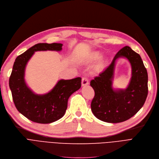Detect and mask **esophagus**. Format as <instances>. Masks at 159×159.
<instances>
[{
  "label": "esophagus",
  "mask_w": 159,
  "mask_h": 159,
  "mask_svg": "<svg viewBox=\"0 0 159 159\" xmlns=\"http://www.w3.org/2000/svg\"><path fill=\"white\" fill-rule=\"evenodd\" d=\"M89 84V81L88 80H87V78H83L81 80V85L82 86H86Z\"/></svg>",
  "instance_id": "34e87169"
}]
</instances>
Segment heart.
<instances>
[{
  "label": "heart",
  "mask_w": 159,
  "mask_h": 159,
  "mask_svg": "<svg viewBox=\"0 0 159 159\" xmlns=\"http://www.w3.org/2000/svg\"><path fill=\"white\" fill-rule=\"evenodd\" d=\"M101 58V54L98 52H95L92 54V57H91V59L93 61H98V60H99ZM103 64V63L102 64Z\"/></svg>",
  "instance_id": "1"
}]
</instances>
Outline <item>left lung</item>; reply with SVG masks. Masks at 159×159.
<instances>
[{
  "instance_id": "obj_1",
  "label": "left lung",
  "mask_w": 159,
  "mask_h": 159,
  "mask_svg": "<svg viewBox=\"0 0 159 159\" xmlns=\"http://www.w3.org/2000/svg\"><path fill=\"white\" fill-rule=\"evenodd\" d=\"M120 57H125L132 68V77L125 89L113 88L115 64ZM148 75L139 54L128 46L117 52L112 62L99 75L91 81L95 91L91 111L103 122L119 123L132 118L143 106L148 94Z\"/></svg>"
}]
</instances>
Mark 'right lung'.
<instances>
[{"instance_id": "1", "label": "right lung", "mask_w": 159, "mask_h": 159, "mask_svg": "<svg viewBox=\"0 0 159 159\" xmlns=\"http://www.w3.org/2000/svg\"><path fill=\"white\" fill-rule=\"evenodd\" d=\"M61 43H38L16 58L9 80L10 89L17 110L31 121L49 124L61 119L67 109L70 95L80 89L81 78L58 80L47 93L36 94L27 86L25 71L27 62L37 51H61Z\"/></svg>"}]
</instances>
